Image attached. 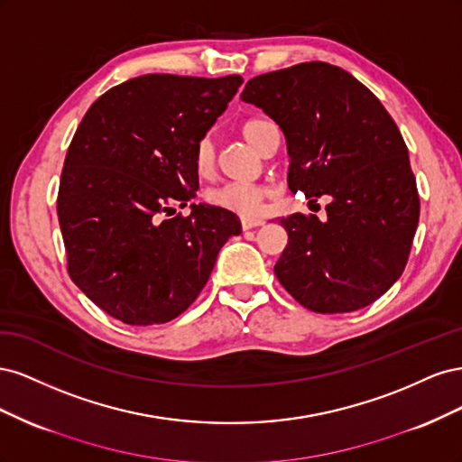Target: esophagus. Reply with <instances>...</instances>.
I'll list each match as a JSON object with an SVG mask.
<instances>
[{"label": "esophagus", "instance_id": "1", "mask_svg": "<svg viewBox=\"0 0 462 462\" xmlns=\"http://www.w3.org/2000/svg\"><path fill=\"white\" fill-rule=\"evenodd\" d=\"M241 226H243L245 231H248V229H254V227L263 226V219H262V217H253V219L243 217V219H241Z\"/></svg>", "mask_w": 462, "mask_h": 462}]
</instances>
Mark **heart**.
Returning a JSON list of instances; mask_svg holds the SVG:
<instances>
[{"mask_svg":"<svg viewBox=\"0 0 462 462\" xmlns=\"http://www.w3.org/2000/svg\"><path fill=\"white\" fill-rule=\"evenodd\" d=\"M272 127L270 121L265 119H246L241 125V134L248 144H253L256 150L260 148L263 134ZM194 165L200 175H209L216 167V146L209 134H204L197 143L194 150ZM270 197V190L262 185H248V183H226L217 189H212L206 194L209 206L226 209L235 216L253 219L262 214L263 200Z\"/></svg>","mask_w":462,"mask_h":462,"instance_id":"b5f03b06","label":"heart"}]
</instances>
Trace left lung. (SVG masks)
Instances as JSON below:
<instances>
[{"instance_id": "left-lung-1", "label": "left lung", "mask_w": 462, "mask_h": 462, "mask_svg": "<svg viewBox=\"0 0 462 462\" xmlns=\"http://www.w3.org/2000/svg\"><path fill=\"white\" fill-rule=\"evenodd\" d=\"M241 100L285 134L287 183L328 219L282 217L289 243L275 275L304 309L355 312L401 277L420 216L409 150L377 97L345 69L299 63L250 79Z\"/></svg>"}]
</instances>
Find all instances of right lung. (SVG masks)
<instances>
[{
	"label": "right lung",
	"instance_id": "add662e5",
	"mask_svg": "<svg viewBox=\"0 0 462 462\" xmlns=\"http://www.w3.org/2000/svg\"><path fill=\"white\" fill-rule=\"evenodd\" d=\"M241 85V75H143L97 97L79 125L58 197L69 275L125 324L185 312L241 233L239 217L209 204L163 217L199 190L197 143Z\"/></svg>",
	"mask_w": 462,
	"mask_h": 462
}]
</instances>
